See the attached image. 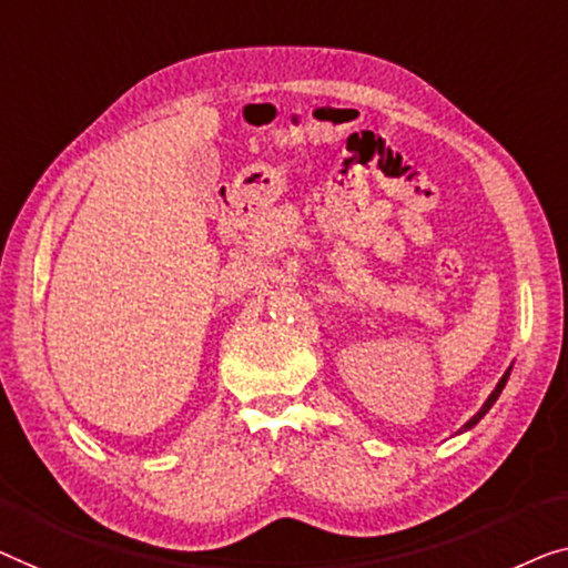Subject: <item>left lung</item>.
<instances>
[{
  "mask_svg": "<svg viewBox=\"0 0 568 568\" xmlns=\"http://www.w3.org/2000/svg\"><path fill=\"white\" fill-rule=\"evenodd\" d=\"M509 371H513V367H507V373H505V375H501V378H499V383H497V388H494V390H491V396H489V398H486V402H484V406H481V409H478V414H474V417H470V419L466 422V427H463V429H470V427H474V425H478V419H481V417H484V414L491 409V406H494V402H497V398H499V394H501V388H505V383H507V378H509Z\"/></svg>",
  "mask_w": 568,
  "mask_h": 568,
  "instance_id": "left-lung-1",
  "label": "left lung"
}]
</instances>
